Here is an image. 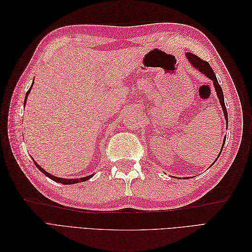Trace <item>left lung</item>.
I'll return each instance as SVG.
<instances>
[{"instance_id":"left-lung-1","label":"left lung","mask_w":252,"mask_h":252,"mask_svg":"<svg viewBox=\"0 0 252 252\" xmlns=\"http://www.w3.org/2000/svg\"><path fill=\"white\" fill-rule=\"evenodd\" d=\"M185 56H186V59L188 60V62L190 63V65H191V66L194 68V69L199 70L201 73H203V74L205 75V77H207L208 79H210V80L213 82V86H215L216 93H217L218 98H219L220 104V107H222L223 112H224V118H225V120H226V129H227V128H228V113H227V109H226L225 102H224L223 90H222V88H220V84H219V82H218V79H217V77H216L215 72H213L211 66L209 65L208 62H206V61H203L202 59H200L199 57H196L195 55H193V53H191V52H187ZM225 141H226V136H225L224 140H223L222 147H220V154H219L217 159L219 158V157H220V152H222V150H223ZM217 159L210 165V167L217 162Z\"/></svg>"}]
</instances>
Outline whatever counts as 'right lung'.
<instances>
[{
    "instance_id": "add662e5",
    "label": "right lung",
    "mask_w": 252,
    "mask_h": 252,
    "mask_svg": "<svg viewBox=\"0 0 252 252\" xmlns=\"http://www.w3.org/2000/svg\"><path fill=\"white\" fill-rule=\"evenodd\" d=\"M32 85H33V82H32ZM32 87L29 88V90L27 91V94H26V96H25V101H24V107H25V105H26V102H27V97H28V94H30V90H32ZM32 161H33V163H34V165L37 167V168H39V170L41 171V172H43L45 175H46V177H48L49 179H51L52 181H55V182H57V183H61V184H64V185H71V184H77V183H80V182H85V181H87V180H89L90 178H93L94 177V174H90V175H87V177H84V178H78V179H64V178H58V177H55V175H52V174H50L49 172H47V171H45L42 167L37 164L34 159L32 158Z\"/></svg>"
}]
</instances>
